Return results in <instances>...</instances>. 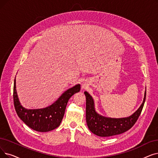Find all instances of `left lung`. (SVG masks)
<instances>
[{"label": "left lung", "instance_id": "left-lung-1", "mask_svg": "<svg viewBox=\"0 0 158 158\" xmlns=\"http://www.w3.org/2000/svg\"><path fill=\"white\" fill-rule=\"evenodd\" d=\"M86 119L87 126L90 131L100 137H110L121 134L131 128L139 117L146 99V90L142 104L131 115L126 118H112L105 117L95 110V103L92 95L86 91Z\"/></svg>", "mask_w": 158, "mask_h": 158}]
</instances>
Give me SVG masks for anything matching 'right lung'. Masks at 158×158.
I'll list each match as a JSON object with an SVG mask.
<instances>
[{
	"instance_id": "add662e5",
	"label": "right lung",
	"mask_w": 158,
	"mask_h": 158,
	"mask_svg": "<svg viewBox=\"0 0 158 158\" xmlns=\"http://www.w3.org/2000/svg\"><path fill=\"white\" fill-rule=\"evenodd\" d=\"M81 85L77 84L64 92L53 104L43 108L27 109L20 104L15 78L13 86V101L16 112L25 124L37 132H46L57 128L65 112L68 100L75 93L80 91Z\"/></svg>"
}]
</instances>
